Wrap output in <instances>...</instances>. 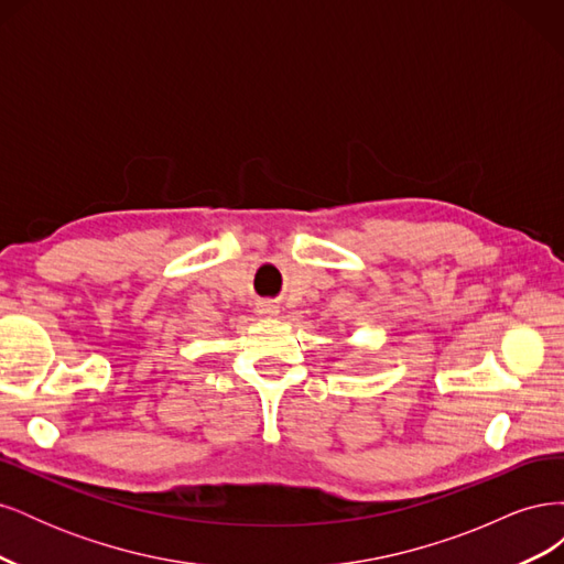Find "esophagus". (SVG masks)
<instances>
[{"label": "esophagus", "instance_id": "obj_1", "mask_svg": "<svg viewBox=\"0 0 564 564\" xmlns=\"http://www.w3.org/2000/svg\"><path fill=\"white\" fill-rule=\"evenodd\" d=\"M259 313H261V315H268V317H270V315H278V305L261 303V305H259Z\"/></svg>", "mask_w": 564, "mask_h": 564}]
</instances>
